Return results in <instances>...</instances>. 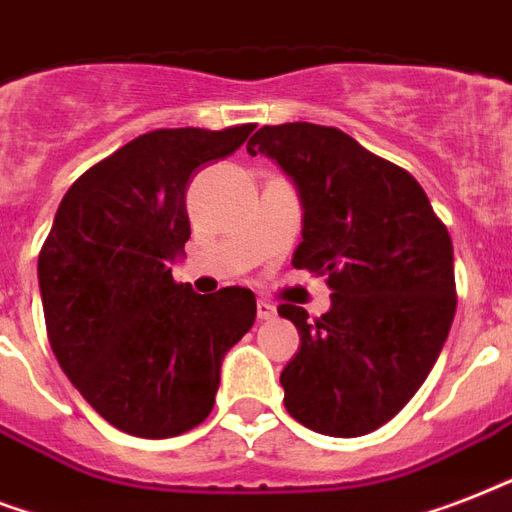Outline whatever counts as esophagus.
Returning <instances> with one entry per match:
<instances>
[{
	"instance_id": "1",
	"label": "esophagus",
	"mask_w": 512,
	"mask_h": 512,
	"mask_svg": "<svg viewBox=\"0 0 512 512\" xmlns=\"http://www.w3.org/2000/svg\"><path fill=\"white\" fill-rule=\"evenodd\" d=\"M256 315H259V320H272L275 318V307H272L269 301L259 299L256 301Z\"/></svg>"
}]
</instances>
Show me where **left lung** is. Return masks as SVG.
<instances>
[{"mask_svg":"<svg viewBox=\"0 0 512 512\" xmlns=\"http://www.w3.org/2000/svg\"><path fill=\"white\" fill-rule=\"evenodd\" d=\"M267 154L301 200V243L291 264L326 277L331 310L280 304L299 331L283 368L285 408L334 438L390 422L422 387L449 336L457 285L449 229L417 178L339 128L264 125L248 154Z\"/></svg>","mask_w":512,"mask_h":512,"instance_id":"8db88e82","label":"left lung"}]
</instances>
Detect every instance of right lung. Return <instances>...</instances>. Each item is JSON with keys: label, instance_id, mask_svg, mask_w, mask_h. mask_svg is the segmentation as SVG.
Here are the masks:
<instances>
[{"label": "right lung", "instance_id": "right-lung-1", "mask_svg": "<svg viewBox=\"0 0 512 512\" xmlns=\"http://www.w3.org/2000/svg\"><path fill=\"white\" fill-rule=\"evenodd\" d=\"M256 125L162 128L95 162L63 194L39 251L47 339L79 395L136 438H173L211 414L221 360L256 320V296H200L170 264L189 240L194 170Z\"/></svg>", "mask_w": 512, "mask_h": 512}]
</instances>
